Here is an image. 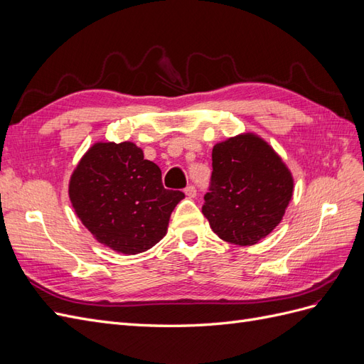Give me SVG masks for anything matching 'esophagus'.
<instances>
[{"label":"esophagus","instance_id":"obj_1","mask_svg":"<svg viewBox=\"0 0 364 364\" xmlns=\"http://www.w3.org/2000/svg\"><path fill=\"white\" fill-rule=\"evenodd\" d=\"M185 194H186V197H190V199H193V197H196V194H197V190H196V186L194 185H188L185 188Z\"/></svg>","mask_w":364,"mask_h":364}]
</instances>
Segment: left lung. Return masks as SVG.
I'll return each mask as SVG.
<instances>
[{
    "instance_id": "left-lung-1",
    "label": "left lung",
    "mask_w": 364,
    "mask_h": 364,
    "mask_svg": "<svg viewBox=\"0 0 364 364\" xmlns=\"http://www.w3.org/2000/svg\"><path fill=\"white\" fill-rule=\"evenodd\" d=\"M293 176L266 141L241 134L213 149V176L202 213L228 243L252 246L279 225Z\"/></svg>"
}]
</instances>
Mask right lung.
Masks as SVG:
<instances>
[{"mask_svg": "<svg viewBox=\"0 0 364 364\" xmlns=\"http://www.w3.org/2000/svg\"><path fill=\"white\" fill-rule=\"evenodd\" d=\"M74 211L94 238L115 252H146L167 234L185 194L165 190L161 168L134 142H95L70 179Z\"/></svg>", "mask_w": 364, "mask_h": 364, "instance_id": "right-lung-1", "label": "right lung"}]
</instances>
